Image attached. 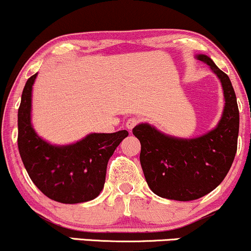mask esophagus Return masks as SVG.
<instances>
[{
    "label": "esophagus",
    "mask_w": 251,
    "mask_h": 251,
    "mask_svg": "<svg viewBox=\"0 0 251 251\" xmlns=\"http://www.w3.org/2000/svg\"><path fill=\"white\" fill-rule=\"evenodd\" d=\"M138 123H139V119H137V118H129L127 122H126V127H127L129 131H132V128H133Z\"/></svg>",
    "instance_id": "esophagus-1"
}]
</instances>
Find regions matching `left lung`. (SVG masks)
<instances>
[{"instance_id":"obj_1","label":"left lung","mask_w":251,"mask_h":251,"mask_svg":"<svg viewBox=\"0 0 251 251\" xmlns=\"http://www.w3.org/2000/svg\"><path fill=\"white\" fill-rule=\"evenodd\" d=\"M220 79L224 107L216 127L196 138L163 133L142 123L133 134L142 145L140 164L149 188L159 197L180 201L198 200L223 181L237 151L240 112L229 76L205 54L196 55Z\"/></svg>"}]
</instances>
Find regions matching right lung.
<instances>
[{
    "instance_id": "obj_1",
    "label": "right lung",
    "mask_w": 251,
    "mask_h": 251,
    "mask_svg": "<svg viewBox=\"0 0 251 251\" xmlns=\"http://www.w3.org/2000/svg\"><path fill=\"white\" fill-rule=\"evenodd\" d=\"M37 73L25 82L17 113L19 152L30 179L43 195L63 204L97 198L103 189L109 158L126 129L89 133L68 145H54L40 137L31 124V92Z\"/></svg>"
}]
</instances>
